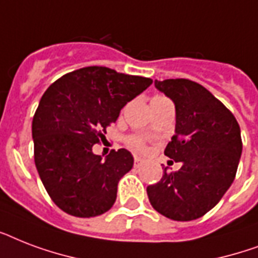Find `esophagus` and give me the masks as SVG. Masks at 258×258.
Segmentation results:
<instances>
[{
  "mask_svg": "<svg viewBox=\"0 0 258 258\" xmlns=\"http://www.w3.org/2000/svg\"><path fill=\"white\" fill-rule=\"evenodd\" d=\"M143 163H145V159H142V158L139 157L134 158V166H135V167H141Z\"/></svg>",
  "mask_w": 258,
  "mask_h": 258,
  "instance_id": "1",
  "label": "esophagus"
}]
</instances>
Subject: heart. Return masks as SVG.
<instances>
[{
    "label": "heart",
    "mask_w": 258,
    "mask_h": 258,
    "mask_svg": "<svg viewBox=\"0 0 258 258\" xmlns=\"http://www.w3.org/2000/svg\"><path fill=\"white\" fill-rule=\"evenodd\" d=\"M130 145L133 146L135 150H139V151H145L146 150L145 142H143V139H141V138H133V139L130 141Z\"/></svg>",
    "instance_id": "b5f03b06"
}]
</instances>
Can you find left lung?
I'll return each mask as SVG.
<instances>
[{
    "label": "left lung",
    "mask_w": 258,
    "mask_h": 258,
    "mask_svg": "<svg viewBox=\"0 0 258 258\" xmlns=\"http://www.w3.org/2000/svg\"><path fill=\"white\" fill-rule=\"evenodd\" d=\"M175 105V135L165 155L182 167L163 171L147 187L150 204L174 221H191L212 210L236 176L242 153L236 117L201 84L187 79L155 80Z\"/></svg>",
    "instance_id": "8db88e82"
}]
</instances>
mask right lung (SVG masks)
Returning a JSON list of instances; mask_svg holds the SVG:
<instances>
[{
  "label": "right lung",
  "mask_w": 258,
  "mask_h": 258,
  "mask_svg": "<svg viewBox=\"0 0 258 258\" xmlns=\"http://www.w3.org/2000/svg\"><path fill=\"white\" fill-rule=\"evenodd\" d=\"M151 84L149 78L86 67L64 75L42 95L32 121L34 163L62 212L89 218L112 208L117 183L133 169L134 157L120 149L103 159L92 147L120 109Z\"/></svg>",
  "instance_id": "1"
}]
</instances>
